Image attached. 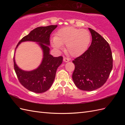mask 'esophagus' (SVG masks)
<instances>
[{"instance_id":"esophagus-1","label":"esophagus","mask_w":125,"mask_h":125,"mask_svg":"<svg viewBox=\"0 0 125 125\" xmlns=\"http://www.w3.org/2000/svg\"><path fill=\"white\" fill-rule=\"evenodd\" d=\"M63 61H64V62H68L70 61V59L68 57H63Z\"/></svg>"}]
</instances>
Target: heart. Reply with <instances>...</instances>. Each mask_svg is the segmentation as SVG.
Segmentation results:
<instances>
[{
    "label": "heart",
    "mask_w": 125,
    "mask_h": 125,
    "mask_svg": "<svg viewBox=\"0 0 125 125\" xmlns=\"http://www.w3.org/2000/svg\"><path fill=\"white\" fill-rule=\"evenodd\" d=\"M91 41L89 31L84 29L68 26L60 29L52 40V44L56 49L60 50L66 44V51L73 57L80 56L87 50Z\"/></svg>",
    "instance_id": "obj_1"
}]
</instances>
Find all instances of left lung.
Wrapping results in <instances>:
<instances>
[{"instance_id":"left-lung-1","label":"left lung","mask_w":125,"mask_h":125,"mask_svg":"<svg viewBox=\"0 0 125 125\" xmlns=\"http://www.w3.org/2000/svg\"><path fill=\"white\" fill-rule=\"evenodd\" d=\"M92 42L83 54L73 61L75 70L73 79L83 91H93L107 81L113 68L112 54L109 44L97 31L89 28Z\"/></svg>"}]
</instances>
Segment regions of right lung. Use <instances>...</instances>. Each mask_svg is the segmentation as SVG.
Masks as SVG:
<instances>
[{
	"mask_svg": "<svg viewBox=\"0 0 125 125\" xmlns=\"http://www.w3.org/2000/svg\"><path fill=\"white\" fill-rule=\"evenodd\" d=\"M57 26L50 25L37 27L23 37L17 44V47L22 42H38L43 52V58L40 65L36 69L31 71L20 69L16 64L14 58H13L14 70L18 80L29 91L35 93H43L47 91L54 81L57 68L63 62L62 56L56 57L49 54L50 35Z\"/></svg>",
	"mask_w": 125,
	"mask_h": 125,
	"instance_id": "right-lung-1",
	"label": "right lung"
}]
</instances>
